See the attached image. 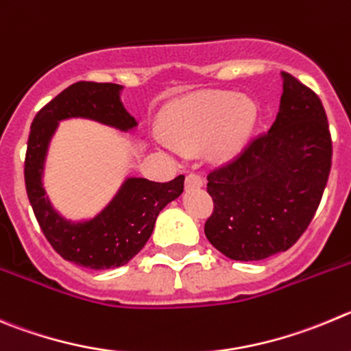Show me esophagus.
Listing matches in <instances>:
<instances>
[{
    "instance_id": "1",
    "label": "esophagus",
    "mask_w": 351,
    "mask_h": 351,
    "mask_svg": "<svg viewBox=\"0 0 351 351\" xmlns=\"http://www.w3.org/2000/svg\"><path fill=\"white\" fill-rule=\"evenodd\" d=\"M204 185V178L197 173H191V175H186L185 178V189H201Z\"/></svg>"
}]
</instances>
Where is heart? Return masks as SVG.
<instances>
[{"label": "heart", "instance_id": "1", "mask_svg": "<svg viewBox=\"0 0 351 351\" xmlns=\"http://www.w3.org/2000/svg\"><path fill=\"white\" fill-rule=\"evenodd\" d=\"M258 107L250 97L230 90H206L186 95L162 114L169 142L157 140L162 149L178 156L180 150H201L215 165L234 160L253 136Z\"/></svg>", "mask_w": 351, "mask_h": 351}]
</instances>
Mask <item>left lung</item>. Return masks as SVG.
<instances>
[{"instance_id": "left-lung-1", "label": "left lung", "mask_w": 351, "mask_h": 351, "mask_svg": "<svg viewBox=\"0 0 351 351\" xmlns=\"http://www.w3.org/2000/svg\"><path fill=\"white\" fill-rule=\"evenodd\" d=\"M267 135L235 162L208 176L215 211L204 234L235 261H260L287 251L312 221L332 159L320 98L287 72Z\"/></svg>"}]
</instances>
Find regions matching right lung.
Segmentation results:
<instances>
[{
  "label": "right lung",
  "instance_id": "1",
  "mask_svg": "<svg viewBox=\"0 0 351 351\" xmlns=\"http://www.w3.org/2000/svg\"><path fill=\"white\" fill-rule=\"evenodd\" d=\"M124 86L112 83L71 84L36 114L25 154V189L38 223L53 250L80 267L119 268L142 251L152 235L157 215L183 192L185 176L157 183L142 176H124L112 197L93 216L67 218L45 189L50 143L62 121L86 119L119 133L138 123L121 100Z\"/></svg>",
  "mask_w": 351,
  "mask_h": 351
}]
</instances>
